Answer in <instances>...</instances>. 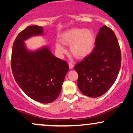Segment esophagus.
I'll list each match as a JSON object with an SVG mask.
<instances>
[{
	"label": "esophagus",
	"mask_w": 133,
	"mask_h": 133,
	"mask_svg": "<svg viewBox=\"0 0 133 133\" xmlns=\"http://www.w3.org/2000/svg\"><path fill=\"white\" fill-rule=\"evenodd\" d=\"M68 65H69L70 69H72V68H73V64L71 63V62H69V63H68Z\"/></svg>",
	"instance_id": "esophagus-1"
}]
</instances>
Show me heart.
<instances>
[{
  "label": "heart",
  "mask_w": 133,
  "mask_h": 133,
  "mask_svg": "<svg viewBox=\"0 0 133 133\" xmlns=\"http://www.w3.org/2000/svg\"><path fill=\"white\" fill-rule=\"evenodd\" d=\"M61 41L65 45H70V52L75 57L84 58L94 49L95 36L91 29L73 28L62 34ZM55 48L60 54L66 52L65 49L59 42L55 44Z\"/></svg>",
  "instance_id": "obj_1"
}]
</instances>
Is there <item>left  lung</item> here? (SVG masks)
I'll return each mask as SVG.
<instances>
[{
	"mask_svg": "<svg viewBox=\"0 0 133 133\" xmlns=\"http://www.w3.org/2000/svg\"><path fill=\"white\" fill-rule=\"evenodd\" d=\"M121 60V50L115 34L109 27L103 26L97 35L92 52L75 66L80 91L90 97L105 94L117 79Z\"/></svg>",
	"mask_w": 133,
	"mask_h": 133,
	"instance_id": "8db88e82",
	"label": "left lung"
}]
</instances>
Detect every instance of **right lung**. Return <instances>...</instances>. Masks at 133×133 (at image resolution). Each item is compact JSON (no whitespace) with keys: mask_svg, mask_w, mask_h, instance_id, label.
Returning <instances> with one entry per match:
<instances>
[{"mask_svg":"<svg viewBox=\"0 0 133 133\" xmlns=\"http://www.w3.org/2000/svg\"><path fill=\"white\" fill-rule=\"evenodd\" d=\"M43 32V28L37 25L19 32L13 45L11 67L15 80L28 96L48 104L58 97L69 66L54 56L48 46L35 51L28 50L24 41Z\"/></svg>","mask_w":133,"mask_h":133,"instance_id":"right-lung-1","label":"right lung"}]
</instances>
